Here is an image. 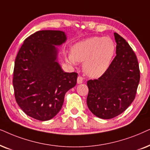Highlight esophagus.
<instances>
[{"mask_svg": "<svg viewBox=\"0 0 150 150\" xmlns=\"http://www.w3.org/2000/svg\"><path fill=\"white\" fill-rule=\"evenodd\" d=\"M77 82L78 84H80V83H82L83 82V78L81 76H79L77 79Z\"/></svg>", "mask_w": 150, "mask_h": 150, "instance_id": "1", "label": "esophagus"}]
</instances>
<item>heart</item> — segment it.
<instances>
[{"instance_id":"obj_1","label":"heart","mask_w":150,"mask_h":150,"mask_svg":"<svg viewBox=\"0 0 150 150\" xmlns=\"http://www.w3.org/2000/svg\"><path fill=\"white\" fill-rule=\"evenodd\" d=\"M115 53L116 45L112 39L94 36L75 44L67 57L74 65L83 62L84 73L88 77L96 78L108 69Z\"/></svg>"}]
</instances>
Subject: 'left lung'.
<instances>
[{
	"label": "left lung",
	"instance_id": "obj_1",
	"mask_svg": "<svg viewBox=\"0 0 150 150\" xmlns=\"http://www.w3.org/2000/svg\"><path fill=\"white\" fill-rule=\"evenodd\" d=\"M116 57L99 79L88 80L86 102L96 117L110 119L123 112L135 98L140 81V71L134 52L118 33Z\"/></svg>",
	"mask_w": 150,
	"mask_h": 150
}]
</instances>
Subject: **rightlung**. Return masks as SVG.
<instances>
[{"instance_id":"right-lung-1","label":"right lung","mask_w":150,"mask_h":150,"mask_svg":"<svg viewBox=\"0 0 150 150\" xmlns=\"http://www.w3.org/2000/svg\"><path fill=\"white\" fill-rule=\"evenodd\" d=\"M65 32L42 30L24 41L15 60V98L26 115L39 121L53 119L62 107L66 93L76 85L77 73L64 72L59 49Z\"/></svg>"}]
</instances>
